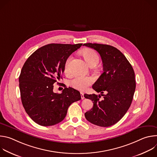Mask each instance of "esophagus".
<instances>
[{"mask_svg": "<svg viewBox=\"0 0 157 157\" xmlns=\"http://www.w3.org/2000/svg\"><path fill=\"white\" fill-rule=\"evenodd\" d=\"M81 98L82 100L84 99V93H81Z\"/></svg>", "mask_w": 157, "mask_h": 157, "instance_id": "1", "label": "esophagus"}]
</instances>
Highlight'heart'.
Returning a JSON list of instances; mask_svg holds the SVG:
<instances>
[{"mask_svg":"<svg viewBox=\"0 0 157 157\" xmlns=\"http://www.w3.org/2000/svg\"><path fill=\"white\" fill-rule=\"evenodd\" d=\"M82 55L88 64L90 66L92 64H98L99 60L98 53L93 50L87 49L82 52ZM72 59V56H70L64 64V71L65 73H69L70 71V65ZM93 82V79L87 76H76L71 81V85L76 89L79 91H84L87 87L90 86Z\"/></svg>","mask_w":157,"mask_h":157,"instance_id":"1","label":"heart"}]
</instances>
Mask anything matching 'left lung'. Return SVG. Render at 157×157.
Segmentation results:
<instances>
[{"label":"left lung","mask_w":157,"mask_h":157,"mask_svg":"<svg viewBox=\"0 0 157 157\" xmlns=\"http://www.w3.org/2000/svg\"><path fill=\"white\" fill-rule=\"evenodd\" d=\"M84 46L96 50L100 55L103 73L93 86L100 95H84L91 99L93 107L85 113L86 119L100 127H109L119 122L129 109L136 90L135 73L126 57L116 48L108 44L85 43ZM105 92V95L102 94Z\"/></svg>","instance_id":"left-lung-1"}]
</instances>
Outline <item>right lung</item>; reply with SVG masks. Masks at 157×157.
Returning <instances> with one entry per match:
<instances>
[{"mask_svg": "<svg viewBox=\"0 0 157 157\" xmlns=\"http://www.w3.org/2000/svg\"><path fill=\"white\" fill-rule=\"evenodd\" d=\"M82 44H47L33 53L22 67L19 76L21 103L36 124L52 126L59 123L69 106L81 99L78 91L66 86L62 93H55L53 84L62 78L66 61Z\"/></svg>", "mask_w": 157, "mask_h": 157, "instance_id": "add662e5", "label": "right lung"}]
</instances>
